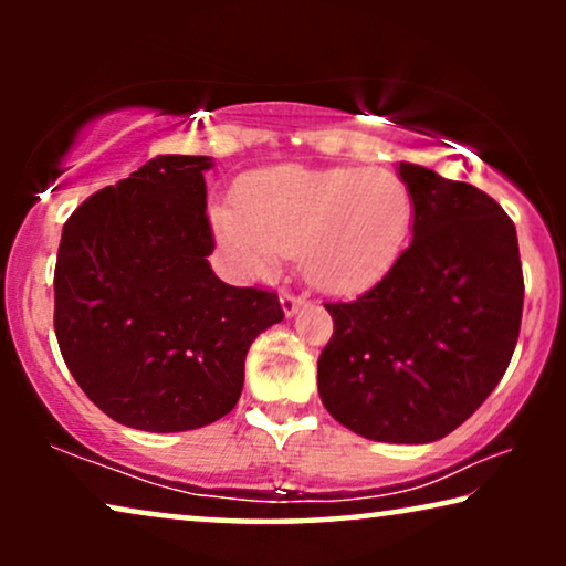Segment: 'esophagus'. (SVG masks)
I'll list each match as a JSON object with an SVG mask.
<instances>
[{"mask_svg":"<svg viewBox=\"0 0 566 566\" xmlns=\"http://www.w3.org/2000/svg\"><path fill=\"white\" fill-rule=\"evenodd\" d=\"M281 304H283L285 316H291V314L298 312L301 304H304V296H298V293H293V291H283L281 293Z\"/></svg>","mask_w":566,"mask_h":566,"instance_id":"obj_1","label":"esophagus"}]
</instances>
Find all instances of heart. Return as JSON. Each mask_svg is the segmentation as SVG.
Masks as SVG:
<instances>
[{"instance_id":"heart-1","label":"heart","mask_w":566,"mask_h":566,"mask_svg":"<svg viewBox=\"0 0 566 566\" xmlns=\"http://www.w3.org/2000/svg\"><path fill=\"white\" fill-rule=\"evenodd\" d=\"M237 208H216V234L252 275L296 254L316 289L353 293L376 283L405 250L412 196L386 169L273 167L254 172Z\"/></svg>"}]
</instances>
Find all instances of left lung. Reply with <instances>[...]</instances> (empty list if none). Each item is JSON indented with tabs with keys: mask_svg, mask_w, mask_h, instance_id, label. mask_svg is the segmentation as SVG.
<instances>
[{
	"mask_svg": "<svg viewBox=\"0 0 566 566\" xmlns=\"http://www.w3.org/2000/svg\"><path fill=\"white\" fill-rule=\"evenodd\" d=\"M412 242L374 289L324 304L335 332L319 397L347 430L432 443L482 407L513 358L523 316L515 223L469 182L399 161Z\"/></svg>",
	"mask_w": 566,
	"mask_h": 566,
	"instance_id": "1",
	"label": "left lung"
}]
</instances>
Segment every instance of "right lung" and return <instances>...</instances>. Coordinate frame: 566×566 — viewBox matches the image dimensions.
I'll return each mask as SVG.
<instances>
[{
    "mask_svg": "<svg viewBox=\"0 0 566 566\" xmlns=\"http://www.w3.org/2000/svg\"><path fill=\"white\" fill-rule=\"evenodd\" d=\"M208 157L165 154L69 216L53 273V329L74 381L107 417L196 430L237 407L244 358L283 319L275 291L213 275Z\"/></svg>",
    "mask_w": 566,
    "mask_h": 566,
    "instance_id": "add662e5",
    "label": "right lung"
}]
</instances>
